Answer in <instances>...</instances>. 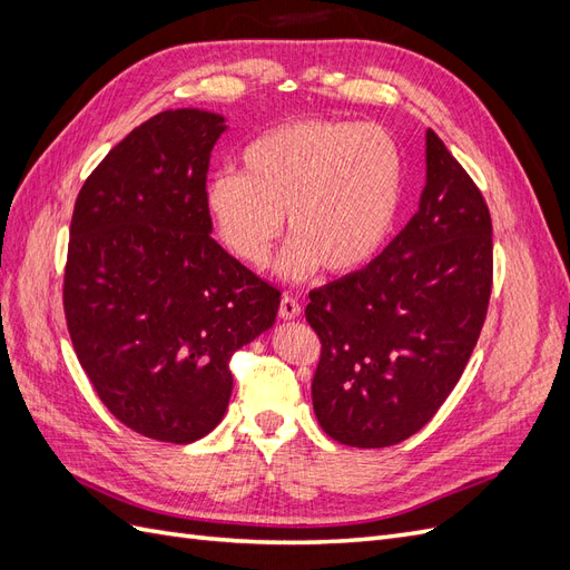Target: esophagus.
Returning <instances> with one entry per match:
<instances>
[{
  "instance_id": "esophagus-1",
  "label": "esophagus",
  "mask_w": 570,
  "mask_h": 570,
  "mask_svg": "<svg viewBox=\"0 0 570 570\" xmlns=\"http://www.w3.org/2000/svg\"><path fill=\"white\" fill-rule=\"evenodd\" d=\"M278 314H281V318H297L299 314H302V304L295 299V297H289V295H283L281 297V304H278Z\"/></svg>"
}]
</instances>
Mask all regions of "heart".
<instances>
[{"mask_svg": "<svg viewBox=\"0 0 570 570\" xmlns=\"http://www.w3.org/2000/svg\"><path fill=\"white\" fill-rule=\"evenodd\" d=\"M404 193V159L377 126L342 118H299L268 128L243 151V174L223 170L204 202L226 247L264 266L283 233L292 243L278 268L352 273L383 249Z\"/></svg>", "mask_w": 570, "mask_h": 570, "instance_id": "1", "label": "heart"}]
</instances>
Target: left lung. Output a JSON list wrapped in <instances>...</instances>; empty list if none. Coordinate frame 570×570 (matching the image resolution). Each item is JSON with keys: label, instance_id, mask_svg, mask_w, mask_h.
<instances>
[{"label": "left lung", "instance_id": "obj_1", "mask_svg": "<svg viewBox=\"0 0 570 570\" xmlns=\"http://www.w3.org/2000/svg\"><path fill=\"white\" fill-rule=\"evenodd\" d=\"M419 212L373 264L308 292L312 381L327 438L400 444L435 416L469 364L492 295V218L473 178L425 132Z\"/></svg>", "mask_w": 570, "mask_h": 570}]
</instances>
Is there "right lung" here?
<instances>
[{"label": "right lung", "mask_w": 570, "mask_h": 570, "mask_svg": "<svg viewBox=\"0 0 570 570\" xmlns=\"http://www.w3.org/2000/svg\"><path fill=\"white\" fill-rule=\"evenodd\" d=\"M223 116L168 109L82 183L63 314L82 371L114 416L187 444L223 419L230 358L273 325L281 289L212 237L206 174Z\"/></svg>", "instance_id": "obj_1"}]
</instances>
